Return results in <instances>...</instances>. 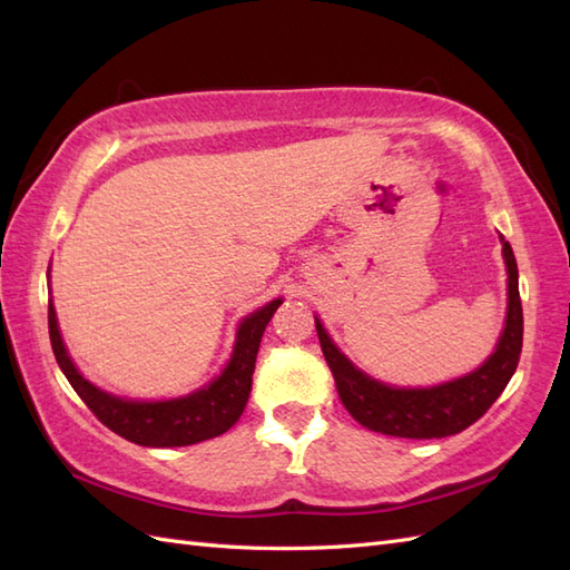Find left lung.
Here are the masks:
<instances>
[{
	"instance_id": "obj_1",
	"label": "left lung",
	"mask_w": 570,
	"mask_h": 570,
	"mask_svg": "<svg viewBox=\"0 0 570 570\" xmlns=\"http://www.w3.org/2000/svg\"><path fill=\"white\" fill-rule=\"evenodd\" d=\"M502 254L507 274H510V278H507L510 304H507V323L498 350L490 355L485 365L455 382L431 386V390H394V386L374 382L367 374L350 365L341 350L331 343L321 321H316L321 350L333 372L337 396H341L343 406L350 411V416L365 429L384 435H399V439H445V435L472 426L498 402V396L510 384L519 365L524 337L519 272L510 242L502 245Z\"/></svg>"
}]
</instances>
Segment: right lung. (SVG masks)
<instances>
[{"instance_id":"obj_1","label":"right lung","mask_w":570,"mask_h":570,"mask_svg":"<svg viewBox=\"0 0 570 570\" xmlns=\"http://www.w3.org/2000/svg\"><path fill=\"white\" fill-rule=\"evenodd\" d=\"M278 306H282V301L276 298L239 323L233 360H229L220 377L210 382L205 390L184 399H171V402H125V399L100 392L98 386L82 380V374L66 353L63 341H60L56 308L51 301H48V335H51L58 367L63 370L72 390L78 392L98 421L137 445L176 448L215 439L229 426H235L252 392V372L264 328Z\"/></svg>"}]
</instances>
